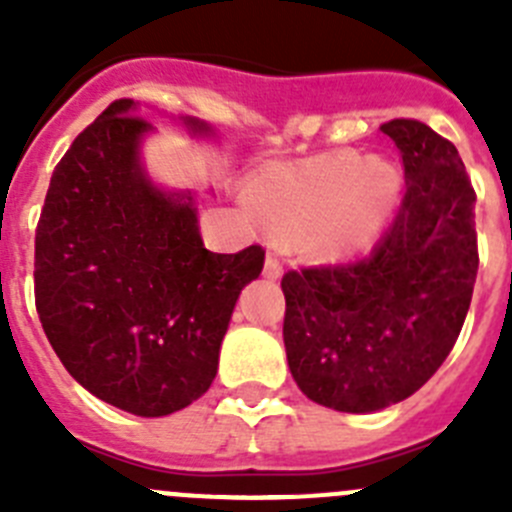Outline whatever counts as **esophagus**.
I'll list each match as a JSON object with an SVG mask.
<instances>
[{"instance_id":"1","label":"esophagus","mask_w":512,"mask_h":512,"mask_svg":"<svg viewBox=\"0 0 512 512\" xmlns=\"http://www.w3.org/2000/svg\"><path fill=\"white\" fill-rule=\"evenodd\" d=\"M264 277L266 279H279V277H282V264H279V259H277V256H274V253H269V256H266Z\"/></svg>"}]
</instances>
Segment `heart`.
Masks as SVG:
<instances>
[{"mask_svg":"<svg viewBox=\"0 0 512 512\" xmlns=\"http://www.w3.org/2000/svg\"><path fill=\"white\" fill-rule=\"evenodd\" d=\"M400 197V174L384 158L333 151L271 166L248 187V202L274 230L300 238L318 259H338L379 238Z\"/></svg>","mask_w":512,"mask_h":512,"instance_id":"1","label":"heart"}]
</instances>
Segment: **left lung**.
Returning <instances> with one entry per match:
<instances>
[{"label":"left lung","instance_id":"1","mask_svg":"<svg viewBox=\"0 0 512 512\" xmlns=\"http://www.w3.org/2000/svg\"><path fill=\"white\" fill-rule=\"evenodd\" d=\"M405 194L372 253L282 277L289 372L312 402L372 413L418 392L446 361L477 282L472 179L425 122H384Z\"/></svg>","mask_w":512,"mask_h":512}]
</instances>
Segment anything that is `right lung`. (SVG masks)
<instances>
[{"label": "right lung", "instance_id": "right-lung-1", "mask_svg": "<svg viewBox=\"0 0 512 512\" xmlns=\"http://www.w3.org/2000/svg\"><path fill=\"white\" fill-rule=\"evenodd\" d=\"M133 110L115 99L53 171L35 228V307L81 387L158 418L210 390L235 300L266 251H207L192 197L161 192L140 169L151 122Z\"/></svg>", "mask_w": 512, "mask_h": 512}]
</instances>
